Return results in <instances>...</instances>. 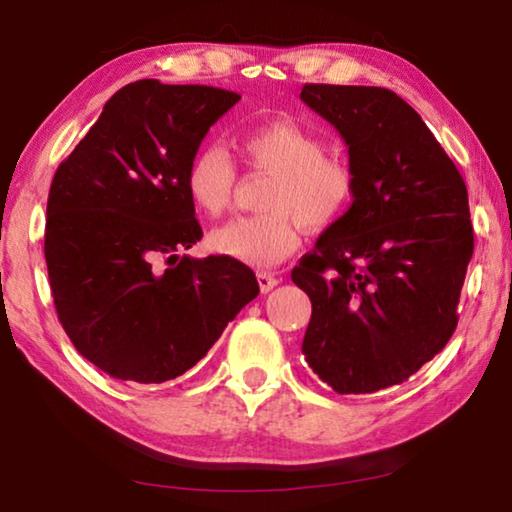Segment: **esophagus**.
Masks as SVG:
<instances>
[{
	"mask_svg": "<svg viewBox=\"0 0 512 512\" xmlns=\"http://www.w3.org/2000/svg\"><path fill=\"white\" fill-rule=\"evenodd\" d=\"M257 282H259V289H262V293H268L273 287H277V277L273 273H266V271H259L257 273Z\"/></svg>",
	"mask_w": 512,
	"mask_h": 512,
	"instance_id": "1",
	"label": "esophagus"
}]
</instances>
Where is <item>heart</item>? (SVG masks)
I'll return each instance as SVG.
<instances>
[{"label":"heart","instance_id":"heart-1","mask_svg":"<svg viewBox=\"0 0 512 512\" xmlns=\"http://www.w3.org/2000/svg\"><path fill=\"white\" fill-rule=\"evenodd\" d=\"M250 167L271 173L264 214L241 216L214 230L210 246L248 266H275L300 246V225L323 230L350 210L357 176L341 158L325 155V142L298 121L275 119L253 128L239 142ZM237 171L219 146L198 151L187 167L189 201L216 219L232 203Z\"/></svg>","mask_w":512,"mask_h":512}]
</instances>
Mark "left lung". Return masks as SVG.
Wrapping results in <instances>:
<instances>
[{
  "instance_id": "obj_1",
  "label": "left lung",
  "mask_w": 512,
  "mask_h": 512,
  "mask_svg": "<svg viewBox=\"0 0 512 512\" xmlns=\"http://www.w3.org/2000/svg\"><path fill=\"white\" fill-rule=\"evenodd\" d=\"M300 99L348 144L350 210L291 280L311 300L302 354L336 393L402 384L452 339L474 250L467 187L402 97L307 83Z\"/></svg>"
}]
</instances>
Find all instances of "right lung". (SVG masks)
Instances as JSON below:
<instances>
[{
  "mask_svg": "<svg viewBox=\"0 0 512 512\" xmlns=\"http://www.w3.org/2000/svg\"><path fill=\"white\" fill-rule=\"evenodd\" d=\"M239 99L210 85L135 81L56 169L45 228L54 305L74 348L110 377H180L257 298L246 264L180 255L203 237L187 167Z\"/></svg>",
  "mask_w": 512,
  "mask_h": 512,
  "instance_id": "1",
  "label": "right lung"
}]
</instances>
